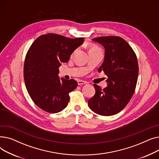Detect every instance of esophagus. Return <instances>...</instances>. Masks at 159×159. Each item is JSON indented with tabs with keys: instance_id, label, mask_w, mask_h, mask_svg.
Segmentation results:
<instances>
[{
	"instance_id": "1",
	"label": "esophagus",
	"mask_w": 159,
	"mask_h": 159,
	"mask_svg": "<svg viewBox=\"0 0 159 159\" xmlns=\"http://www.w3.org/2000/svg\"><path fill=\"white\" fill-rule=\"evenodd\" d=\"M77 82H78V85H83V84H87V82H86L84 80H78Z\"/></svg>"
}]
</instances>
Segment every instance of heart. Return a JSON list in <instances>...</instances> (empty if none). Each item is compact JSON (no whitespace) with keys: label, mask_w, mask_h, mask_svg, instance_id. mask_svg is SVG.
I'll use <instances>...</instances> for the list:
<instances>
[{"label":"heart","mask_w":159,"mask_h":159,"mask_svg":"<svg viewBox=\"0 0 159 159\" xmlns=\"http://www.w3.org/2000/svg\"><path fill=\"white\" fill-rule=\"evenodd\" d=\"M95 48V47H93V48Z\"/></svg>","instance_id":"obj_1"}]
</instances>
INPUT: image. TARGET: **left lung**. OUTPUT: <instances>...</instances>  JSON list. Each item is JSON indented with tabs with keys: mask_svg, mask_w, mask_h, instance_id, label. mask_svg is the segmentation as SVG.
<instances>
[{
	"mask_svg": "<svg viewBox=\"0 0 159 159\" xmlns=\"http://www.w3.org/2000/svg\"><path fill=\"white\" fill-rule=\"evenodd\" d=\"M105 49L104 61L98 72L104 71L107 86L102 89L94 84L95 95L88 101L93 112L103 116L119 113L129 102L135 92L139 65L135 53L127 42L116 36L92 39Z\"/></svg>",
	"mask_w": 159,
	"mask_h": 159,
	"instance_id": "obj_1",
	"label": "left lung"
}]
</instances>
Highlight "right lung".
Returning <instances> with one entry per match:
<instances>
[{"label":"right lung","mask_w":159,"mask_h":159,"mask_svg":"<svg viewBox=\"0 0 159 159\" xmlns=\"http://www.w3.org/2000/svg\"><path fill=\"white\" fill-rule=\"evenodd\" d=\"M84 41L83 37L48 33L39 37L30 46L25 58L24 79L32 101L40 109L56 113L68 106L69 93L77 87V82L60 80L58 68Z\"/></svg>","instance_id":"1"}]
</instances>
